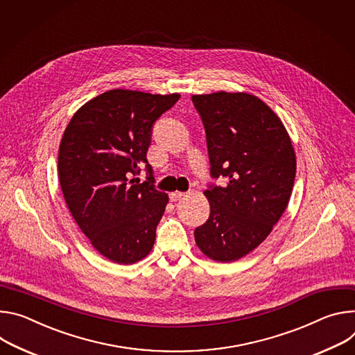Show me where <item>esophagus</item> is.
Wrapping results in <instances>:
<instances>
[{"instance_id": "obj_1", "label": "esophagus", "mask_w": 355, "mask_h": 355, "mask_svg": "<svg viewBox=\"0 0 355 355\" xmlns=\"http://www.w3.org/2000/svg\"><path fill=\"white\" fill-rule=\"evenodd\" d=\"M184 193L183 191H172L171 194H169V198H171V200L172 202H178V200H182L183 198H184Z\"/></svg>"}]
</instances>
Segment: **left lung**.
Here are the masks:
<instances>
[{"label":"left lung","mask_w":355,"mask_h":355,"mask_svg":"<svg viewBox=\"0 0 355 355\" xmlns=\"http://www.w3.org/2000/svg\"><path fill=\"white\" fill-rule=\"evenodd\" d=\"M206 131L213 179L205 191L209 220L194 230L209 258L231 262L255 250L284 214L295 183L296 155L279 120L248 93L191 96Z\"/></svg>","instance_id":"1"}]
</instances>
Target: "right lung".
<instances>
[{"label": "right lung", "mask_w": 355, "mask_h": 355, "mask_svg": "<svg viewBox=\"0 0 355 355\" xmlns=\"http://www.w3.org/2000/svg\"><path fill=\"white\" fill-rule=\"evenodd\" d=\"M180 94L115 89L73 115L60 146L58 171L66 205L92 245L116 263H134L153 247L168 194L155 189L146 152L155 121ZM145 166L147 180L131 175Z\"/></svg>", "instance_id": "add662e5"}]
</instances>
